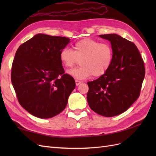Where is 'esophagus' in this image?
<instances>
[{"mask_svg": "<svg viewBox=\"0 0 156 156\" xmlns=\"http://www.w3.org/2000/svg\"><path fill=\"white\" fill-rule=\"evenodd\" d=\"M81 82L80 81H79V80H75V84H76L77 86L79 85V84H81Z\"/></svg>", "mask_w": 156, "mask_h": 156, "instance_id": "obj_1", "label": "esophagus"}]
</instances>
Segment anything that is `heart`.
<instances>
[{
	"instance_id": "b5f03b06",
	"label": "heart",
	"mask_w": 156,
	"mask_h": 156,
	"mask_svg": "<svg viewBox=\"0 0 156 156\" xmlns=\"http://www.w3.org/2000/svg\"><path fill=\"white\" fill-rule=\"evenodd\" d=\"M73 51L64 48L60 53V60L65 68H72L79 63L81 67L68 72L75 79L100 77L110 68L113 60L111 45L92 38H84L73 45Z\"/></svg>"
}]
</instances>
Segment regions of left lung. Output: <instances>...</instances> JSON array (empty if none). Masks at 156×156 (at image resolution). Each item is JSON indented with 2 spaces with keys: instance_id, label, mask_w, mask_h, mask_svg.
Masks as SVG:
<instances>
[{
  "instance_id": "obj_1",
  "label": "left lung",
  "mask_w": 156,
  "mask_h": 156,
  "mask_svg": "<svg viewBox=\"0 0 156 156\" xmlns=\"http://www.w3.org/2000/svg\"><path fill=\"white\" fill-rule=\"evenodd\" d=\"M100 36L111 42L113 60L104 75L87 83V101L98 115L112 117L125 112L137 100L145 68L143 59L133 42L115 34Z\"/></svg>"
}]
</instances>
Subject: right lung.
Returning <instances> with one entry per match:
<instances>
[{"instance_id": "obj_1", "label": "right lung", "mask_w": 156, "mask_h": 156, "mask_svg": "<svg viewBox=\"0 0 156 156\" xmlns=\"http://www.w3.org/2000/svg\"><path fill=\"white\" fill-rule=\"evenodd\" d=\"M69 38L38 34L17 49L11 81L20 104L33 116L49 119L62 112L75 87L65 73L60 53Z\"/></svg>"}]
</instances>
